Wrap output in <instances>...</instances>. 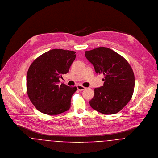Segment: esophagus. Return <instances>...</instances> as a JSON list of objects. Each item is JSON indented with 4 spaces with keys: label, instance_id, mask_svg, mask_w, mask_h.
<instances>
[{
    "label": "esophagus",
    "instance_id": "1",
    "mask_svg": "<svg viewBox=\"0 0 158 158\" xmlns=\"http://www.w3.org/2000/svg\"><path fill=\"white\" fill-rule=\"evenodd\" d=\"M77 89L79 90V91H82V90H84V89H85V87H83V86L81 85H77Z\"/></svg>",
    "mask_w": 158,
    "mask_h": 158
}]
</instances>
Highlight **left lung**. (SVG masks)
Here are the masks:
<instances>
[{"label": "left lung", "instance_id": "left-lung-1", "mask_svg": "<svg viewBox=\"0 0 158 158\" xmlns=\"http://www.w3.org/2000/svg\"><path fill=\"white\" fill-rule=\"evenodd\" d=\"M85 55L96 73L104 76V85L94 88L91 107L104 114L118 113L133 94L135 80L131 66L123 56L106 47L87 51Z\"/></svg>", "mask_w": 158, "mask_h": 158}]
</instances>
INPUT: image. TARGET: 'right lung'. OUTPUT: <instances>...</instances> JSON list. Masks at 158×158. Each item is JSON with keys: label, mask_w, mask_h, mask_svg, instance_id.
Listing matches in <instances>:
<instances>
[{"label": "right lung", "mask_w": 158, "mask_h": 158, "mask_svg": "<svg viewBox=\"0 0 158 158\" xmlns=\"http://www.w3.org/2000/svg\"><path fill=\"white\" fill-rule=\"evenodd\" d=\"M76 52L53 49L39 56L29 67L27 91L37 110L48 115L69 110L76 87L59 85L62 74H67L76 58Z\"/></svg>", "instance_id": "add662e5"}]
</instances>
